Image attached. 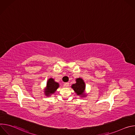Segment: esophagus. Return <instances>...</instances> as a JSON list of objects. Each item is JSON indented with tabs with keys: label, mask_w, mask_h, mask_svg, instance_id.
Segmentation results:
<instances>
[{
	"label": "esophagus",
	"mask_w": 135,
	"mask_h": 135,
	"mask_svg": "<svg viewBox=\"0 0 135 135\" xmlns=\"http://www.w3.org/2000/svg\"><path fill=\"white\" fill-rule=\"evenodd\" d=\"M69 83L68 82H66V83H64V86L66 87V88H67L69 86Z\"/></svg>",
	"instance_id": "obj_1"
}]
</instances>
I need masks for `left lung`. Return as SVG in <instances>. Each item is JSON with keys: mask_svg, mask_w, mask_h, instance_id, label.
<instances>
[{"mask_svg": "<svg viewBox=\"0 0 135 135\" xmlns=\"http://www.w3.org/2000/svg\"><path fill=\"white\" fill-rule=\"evenodd\" d=\"M76 83L71 85V88L73 89L77 95H80L81 97H85L84 91L85 89V84L83 80L81 78L76 79Z\"/></svg>", "mask_w": 135, "mask_h": 135, "instance_id": "left-lung-1", "label": "left lung"}]
</instances>
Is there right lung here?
<instances>
[{
	"instance_id": "obj_1",
	"label": "right lung",
	"mask_w": 135,
	"mask_h": 135,
	"mask_svg": "<svg viewBox=\"0 0 135 135\" xmlns=\"http://www.w3.org/2000/svg\"><path fill=\"white\" fill-rule=\"evenodd\" d=\"M59 87V84L54 81V80L52 78H50L48 80L46 88L45 90V94L46 96H50L51 94H53L57 89Z\"/></svg>"
}]
</instances>
